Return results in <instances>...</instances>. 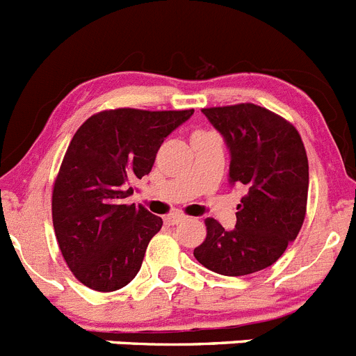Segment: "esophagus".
Returning a JSON list of instances; mask_svg holds the SVG:
<instances>
[{
  "mask_svg": "<svg viewBox=\"0 0 356 356\" xmlns=\"http://www.w3.org/2000/svg\"><path fill=\"white\" fill-rule=\"evenodd\" d=\"M181 221H185V216H181V213H171V216L165 217V225L169 226L180 225Z\"/></svg>",
  "mask_w": 356,
  "mask_h": 356,
  "instance_id": "1",
  "label": "esophagus"
}]
</instances>
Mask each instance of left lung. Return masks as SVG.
<instances>
[{
	"mask_svg": "<svg viewBox=\"0 0 356 356\" xmlns=\"http://www.w3.org/2000/svg\"><path fill=\"white\" fill-rule=\"evenodd\" d=\"M201 112L229 147V184L246 185L248 194L237 205L234 229L207 219V237L194 257L217 275L262 271L284 254L303 226L308 159L301 135L287 119L253 103Z\"/></svg>",
	"mask_w": 356,
	"mask_h": 356,
	"instance_id": "8db88e82",
	"label": "left lung"
}]
</instances>
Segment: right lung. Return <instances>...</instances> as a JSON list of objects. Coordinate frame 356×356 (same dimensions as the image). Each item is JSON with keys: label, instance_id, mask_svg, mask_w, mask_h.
Returning <instances> with one entry per match:
<instances>
[{"label": "right lung", "instance_id": "add662e5", "mask_svg": "<svg viewBox=\"0 0 356 356\" xmlns=\"http://www.w3.org/2000/svg\"><path fill=\"white\" fill-rule=\"evenodd\" d=\"M193 114L103 110L76 130L53 184L51 216L62 257L85 287L118 291L139 273L162 217L122 200L151 171L163 139Z\"/></svg>", "mask_w": 356, "mask_h": 356}]
</instances>
